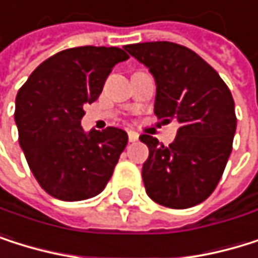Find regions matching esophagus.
Returning a JSON list of instances; mask_svg holds the SVG:
<instances>
[{"label":"esophagus","instance_id":"1","mask_svg":"<svg viewBox=\"0 0 258 258\" xmlns=\"http://www.w3.org/2000/svg\"><path fill=\"white\" fill-rule=\"evenodd\" d=\"M127 137H129V141L131 143H134V141H137L138 140V132H135V131H127Z\"/></svg>","mask_w":258,"mask_h":258}]
</instances>
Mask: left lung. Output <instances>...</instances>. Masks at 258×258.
<instances>
[{"label":"left lung","instance_id":"1","mask_svg":"<svg viewBox=\"0 0 258 258\" xmlns=\"http://www.w3.org/2000/svg\"><path fill=\"white\" fill-rule=\"evenodd\" d=\"M149 69L157 94L154 112L164 123H178L169 146L143 134L149 148L143 164L148 196L158 205L186 209L205 202L222 178L237 127L231 91L194 50L169 41L124 47Z\"/></svg>","mask_w":258,"mask_h":258}]
</instances>
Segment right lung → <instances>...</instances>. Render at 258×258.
Instances as JSON below:
<instances>
[{"instance_id": "obj_1", "label": "right lung", "mask_w": 258, "mask_h": 258, "mask_svg": "<svg viewBox=\"0 0 258 258\" xmlns=\"http://www.w3.org/2000/svg\"><path fill=\"white\" fill-rule=\"evenodd\" d=\"M118 47L83 46L55 53L38 66L17 95L20 146L36 181L49 196L80 202L106 187L127 145L118 127L84 132V104L94 103L115 64Z\"/></svg>"}]
</instances>
